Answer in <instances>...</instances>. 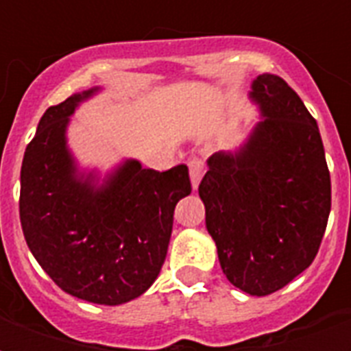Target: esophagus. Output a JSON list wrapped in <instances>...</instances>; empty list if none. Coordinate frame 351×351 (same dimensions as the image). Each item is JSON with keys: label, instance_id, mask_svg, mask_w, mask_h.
<instances>
[{"label": "esophagus", "instance_id": "esophagus-1", "mask_svg": "<svg viewBox=\"0 0 351 351\" xmlns=\"http://www.w3.org/2000/svg\"><path fill=\"white\" fill-rule=\"evenodd\" d=\"M188 167H190V176H191V184H193V190H197L199 182L201 178L205 175V163L201 158H190L188 161Z\"/></svg>", "mask_w": 351, "mask_h": 351}]
</instances>
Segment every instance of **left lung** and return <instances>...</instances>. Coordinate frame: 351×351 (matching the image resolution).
Masks as SVG:
<instances>
[{"label":"left lung","instance_id":"1","mask_svg":"<svg viewBox=\"0 0 351 351\" xmlns=\"http://www.w3.org/2000/svg\"><path fill=\"white\" fill-rule=\"evenodd\" d=\"M265 120L239 154H214L199 184L223 274L246 293L271 295L308 269L331 213L319 130L278 75L254 80Z\"/></svg>","mask_w":351,"mask_h":351}]
</instances>
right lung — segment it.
<instances>
[{
    "instance_id": "1",
    "label": "right lung",
    "mask_w": 351,
    "mask_h": 351,
    "mask_svg": "<svg viewBox=\"0 0 351 351\" xmlns=\"http://www.w3.org/2000/svg\"><path fill=\"white\" fill-rule=\"evenodd\" d=\"M77 93L45 110L20 171V223L43 271L65 293L95 304H122L158 278L176 203L191 193L186 165L169 171L128 161L93 191L73 176L65 125Z\"/></svg>"
}]
</instances>
